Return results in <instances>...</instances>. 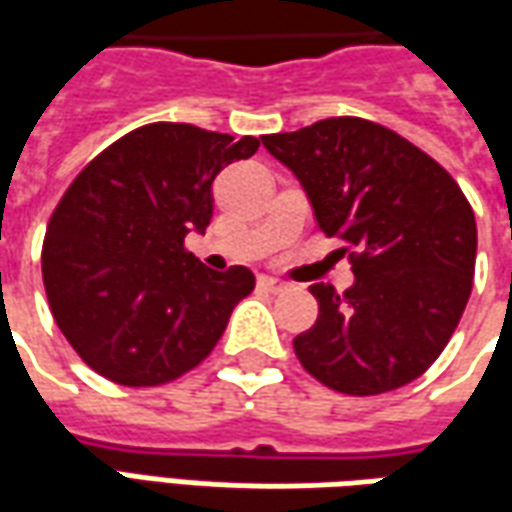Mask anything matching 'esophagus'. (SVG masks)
Returning <instances> with one entry per match:
<instances>
[{"label": "esophagus", "instance_id": "1", "mask_svg": "<svg viewBox=\"0 0 512 512\" xmlns=\"http://www.w3.org/2000/svg\"><path fill=\"white\" fill-rule=\"evenodd\" d=\"M257 285H260L263 291H271V293L288 291V282L277 280V277H260V280H257Z\"/></svg>", "mask_w": 512, "mask_h": 512}]
</instances>
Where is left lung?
I'll return each mask as SVG.
<instances>
[{"mask_svg": "<svg viewBox=\"0 0 512 512\" xmlns=\"http://www.w3.org/2000/svg\"><path fill=\"white\" fill-rule=\"evenodd\" d=\"M263 146L302 182L321 232L352 249V288L310 285L318 318L293 338L299 363L349 396L421 377L471 296L477 221L460 185L407 138L355 116L263 135Z\"/></svg>", "mask_w": 512, "mask_h": 512, "instance_id": "1", "label": "left lung"}]
</instances>
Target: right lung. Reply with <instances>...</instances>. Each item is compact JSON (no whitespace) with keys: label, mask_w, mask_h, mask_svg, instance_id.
Here are the masks:
<instances>
[{"label":"right lung","mask_w":512,"mask_h":512,"mask_svg":"<svg viewBox=\"0 0 512 512\" xmlns=\"http://www.w3.org/2000/svg\"><path fill=\"white\" fill-rule=\"evenodd\" d=\"M257 146L252 135L157 121L74 177L46 227L41 268L57 327L96 374L152 388L213 352L255 274L202 266L185 235L213 219L216 174Z\"/></svg>","instance_id":"add662e5"}]
</instances>
